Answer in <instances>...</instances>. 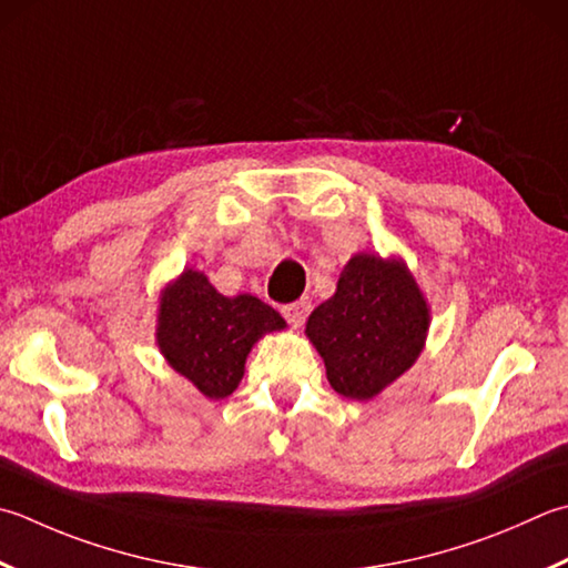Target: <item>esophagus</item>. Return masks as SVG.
Returning a JSON list of instances; mask_svg holds the SVG:
<instances>
[{"instance_id": "obj_1", "label": "esophagus", "mask_w": 568, "mask_h": 568, "mask_svg": "<svg viewBox=\"0 0 568 568\" xmlns=\"http://www.w3.org/2000/svg\"><path fill=\"white\" fill-rule=\"evenodd\" d=\"M281 313L293 327H300L305 322V317L310 315V300H297V303L285 305V307H281Z\"/></svg>"}]
</instances>
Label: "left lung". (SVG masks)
I'll list each match as a JSON object with an SVG mask.
<instances>
[{"label":"left lung","instance_id":"left-lung-1","mask_svg":"<svg viewBox=\"0 0 568 568\" xmlns=\"http://www.w3.org/2000/svg\"><path fill=\"white\" fill-rule=\"evenodd\" d=\"M424 293L402 258L357 253L337 293L313 310L305 335L337 394L366 402L414 366L428 335Z\"/></svg>","mask_w":568,"mask_h":568}]
</instances>
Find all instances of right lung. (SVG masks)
<instances>
[{
    "label": "right lung",
    "mask_w": 568,
    "mask_h": 568,
    "mask_svg": "<svg viewBox=\"0 0 568 568\" xmlns=\"http://www.w3.org/2000/svg\"><path fill=\"white\" fill-rule=\"evenodd\" d=\"M275 329H285V320L271 305L248 293L221 295L204 273L192 268L160 297V352L209 398L236 392L251 347Z\"/></svg>",
    "instance_id": "add662e5"
}]
</instances>
